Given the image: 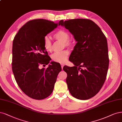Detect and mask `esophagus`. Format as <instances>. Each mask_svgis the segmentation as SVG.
<instances>
[{"instance_id":"34e87169","label":"esophagus","mask_w":122,"mask_h":122,"mask_svg":"<svg viewBox=\"0 0 122 122\" xmlns=\"http://www.w3.org/2000/svg\"><path fill=\"white\" fill-rule=\"evenodd\" d=\"M64 64H61V66L62 70L63 69V67H64Z\"/></svg>"}]
</instances>
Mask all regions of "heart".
<instances>
[{
    "mask_svg": "<svg viewBox=\"0 0 122 122\" xmlns=\"http://www.w3.org/2000/svg\"><path fill=\"white\" fill-rule=\"evenodd\" d=\"M54 37L56 40L63 42L66 47H70L72 45V41L69 39V33L64 30H58L54 34ZM43 46L46 51L50 52L52 51V45L51 41L47 36H45L44 38ZM69 54V52L68 50H63L61 52H57L53 53L51 55V58L53 61L56 62L64 63L68 59Z\"/></svg>",
    "mask_w": 122,
    "mask_h": 122,
    "instance_id": "obj_1",
    "label": "heart"
}]
</instances>
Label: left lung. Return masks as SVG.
I'll use <instances>...</instances> for the list:
<instances>
[{
  "instance_id": "8db88e82",
  "label": "left lung",
  "mask_w": 122,
  "mask_h": 122,
  "mask_svg": "<svg viewBox=\"0 0 122 122\" xmlns=\"http://www.w3.org/2000/svg\"><path fill=\"white\" fill-rule=\"evenodd\" d=\"M69 30L77 41L69 61L75 66H64L70 93L80 100L94 96L106 79L109 65L107 42L100 28L88 19L61 20L58 26Z\"/></svg>"
}]
</instances>
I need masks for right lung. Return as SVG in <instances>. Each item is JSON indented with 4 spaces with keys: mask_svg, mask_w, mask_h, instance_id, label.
Listing matches in <instances>:
<instances>
[{
    "mask_svg": "<svg viewBox=\"0 0 122 122\" xmlns=\"http://www.w3.org/2000/svg\"><path fill=\"white\" fill-rule=\"evenodd\" d=\"M57 25L44 19L33 20L25 24L14 38L12 72L20 89L33 99H43L51 94L61 70V65L53 61L47 68H40L51 61L43 46L44 38Z\"/></svg>",
    "mask_w": 122,
    "mask_h": 122,
    "instance_id": "right-lung-1",
    "label": "right lung"
}]
</instances>
